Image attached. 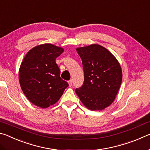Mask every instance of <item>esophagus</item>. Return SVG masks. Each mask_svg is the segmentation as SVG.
Instances as JSON below:
<instances>
[{
  "mask_svg": "<svg viewBox=\"0 0 150 150\" xmlns=\"http://www.w3.org/2000/svg\"><path fill=\"white\" fill-rule=\"evenodd\" d=\"M68 83H69V87H71V86H72V84H73V81H72V80H70V81H68Z\"/></svg>",
  "mask_w": 150,
  "mask_h": 150,
  "instance_id": "1",
  "label": "esophagus"
}]
</instances>
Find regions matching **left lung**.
<instances>
[{
    "instance_id": "obj_1",
    "label": "left lung",
    "mask_w": 150,
    "mask_h": 150,
    "mask_svg": "<svg viewBox=\"0 0 150 150\" xmlns=\"http://www.w3.org/2000/svg\"><path fill=\"white\" fill-rule=\"evenodd\" d=\"M82 59L85 80L75 93L81 103L91 110H103L115 100L122 80L117 59L98 44L77 47Z\"/></svg>"
}]
</instances>
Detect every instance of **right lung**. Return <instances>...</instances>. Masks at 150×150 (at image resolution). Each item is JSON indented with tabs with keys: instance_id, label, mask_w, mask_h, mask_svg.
Returning a JSON list of instances; mask_svg holds the SVG:
<instances>
[{
	"instance_id": "right-lung-1",
	"label": "right lung",
	"mask_w": 150,
	"mask_h": 150,
	"mask_svg": "<svg viewBox=\"0 0 150 150\" xmlns=\"http://www.w3.org/2000/svg\"><path fill=\"white\" fill-rule=\"evenodd\" d=\"M63 51L52 44L38 45L27 53L20 66V87L28 99L38 107L54 105L69 86L60 77L55 62Z\"/></svg>"
}]
</instances>
